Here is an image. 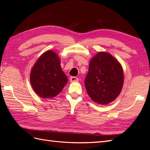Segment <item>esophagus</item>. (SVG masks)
<instances>
[{
  "instance_id": "obj_1",
  "label": "esophagus",
  "mask_w": 150,
  "mask_h": 150,
  "mask_svg": "<svg viewBox=\"0 0 150 150\" xmlns=\"http://www.w3.org/2000/svg\"><path fill=\"white\" fill-rule=\"evenodd\" d=\"M70 82H77L79 81V79L77 77H70Z\"/></svg>"
}]
</instances>
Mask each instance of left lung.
I'll list each match as a JSON object with an SVG mask.
<instances>
[{
	"label": "left lung",
	"instance_id": "left-lung-1",
	"mask_svg": "<svg viewBox=\"0 0 150 150\" xmlns=\"http://www.w3.org/2000/svg\"><path fill=\"white\" fill-rule=\"evenodd\" d=\"M124 83L120 63L106 52H99L91 60L85 79L89 96L95 103L105 105L119 96Z\"/></svg>",
	"mask_w": 150,
	"mask_h": 150
}]
</instances>
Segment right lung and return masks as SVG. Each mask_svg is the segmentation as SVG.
Returning <instances> with one entry per match:
<instances>
[{"label":"right lung","instance_id":"1","mask_svg":"<svg viewBox=\"0 0 150 150\" xmlns=\"http://www.w3.org/2000/svg\"><path fill=\"white\" fill-rule=\"evenodd\" d=\"M60 64L58 55L52 51L44 53L35 64L30 73V82L40 97L53 98L65 86L68 78Z\"/></svg>","mask_w":150,"mask_h":150}]
</instances>
